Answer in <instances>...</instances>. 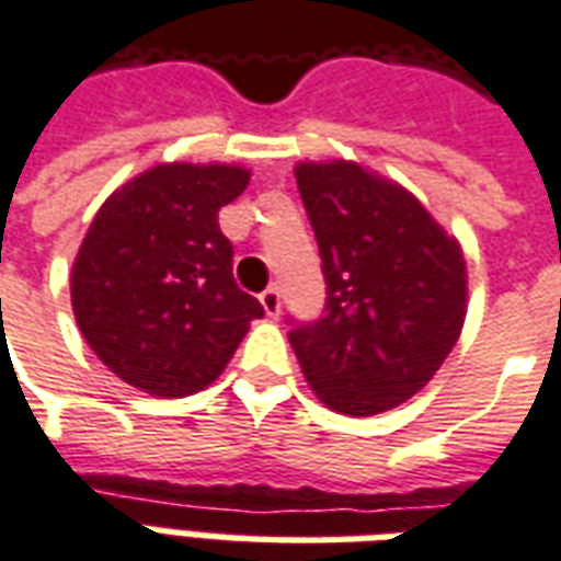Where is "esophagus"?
<instances>
[{
	"label": "esophagus",
	"instance_id": "1",
	"mask_svg": "<svg viewBox=\"0 0 561 561\" xmlns=\"http://www.w3.org/2000/svg\"><path fill=\"white\" fill-rule=\"evenodd\" d=\"M257 300H261V306H264V312H267L270 318H279V312H282L279 288H273V285H270L267 291H261V297H257Z\"/></svg>",
	"mask_w": 561,
	"mask_h": 561
}]
</instances>
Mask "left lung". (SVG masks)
<instances>
[{
	"label": "left lung",
	"mask_w": 561,
	"mask_h": 561,
	"mask_svg": "<svg viewBox=\"0 0 561 561\" xmlns=\"http://www.w3.org/2000/svg\"><path fill=\"white\" fill-rule=\"evenodd\" d=\"M297 188L328 282L324 316L288 333L328 409H397L445 364L466 321V257L421 201L357 161H300Z\"/></svg>",
	"instance_id": "left-lung-1"
}]
</instances>
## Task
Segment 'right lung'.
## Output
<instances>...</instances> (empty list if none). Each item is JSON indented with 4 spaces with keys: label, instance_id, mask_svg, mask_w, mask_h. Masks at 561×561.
Returning a JSON list of instances; mask_svg holds the SVG:
<instances>
[{
    "label": "right lung",
    "instance_id": "right-lung-1",
    "mask_svg": "<svg viewBox=\"0 0 561 561\" xmlns=\"http://www.w3.org/2000/svg\"><path fill=\"white\" fill-rule=\"evenodd\" d=\"M240 164L171 161L119 185L71 267L75 318L114 376L152 397H188L221 376L249 321L219 209L243 195Z\"/></svg>",
    "mask_w": 561,
    "mask_h": 561
}]
</instances>
